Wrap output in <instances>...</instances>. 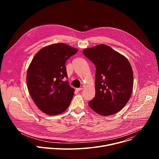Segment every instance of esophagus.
Listing matches in <instances>:
<instances>
[{
    "instance_id": "obj_1",
    "label": "esophagus",
    "mask_w": 159,
    "mask_h": 159,
    "mask_svg": "<svg viewBox=\"0 0 159 159\" xmlns=\"http://www.w3.org/2000/svg\"><path fill=\"white\" fill-rule=\"evenodd\" d=\"M82 89H83L82 87H79V88H77V89H76V90H77V91H80V90H82Z\"/></svg>"
}]
</instances>
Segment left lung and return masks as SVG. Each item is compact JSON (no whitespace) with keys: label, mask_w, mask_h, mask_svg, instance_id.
Masks as SVG:
<instances>
[{"label":"left lung","mask_w":159,"mask_h":159,"mask_svg":"<svg viewBox=\"0 0 159 159\" xmlns=\"http://www.w3.org/2000/svg\"><path fill=\"white\" fill-rule=\"evenodd\" d=\"M96 66V95L89 102L98 114L109 116L121 110L133 87L132 68L128 59L106 44L83 50Z\"/></svg>","instance_id":"obj_1"}]
</instances>
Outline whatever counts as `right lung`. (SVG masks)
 Segmentation results:
<instances>
[{
	"label": "right lung",
	"mask_w": 159,
	"mask_h": 159,
	"mask_svg": "<svg viewBox=\"0 0 159 159\" xmlns=\"http://www.w3.org/2000/svg\"><path fill=\"white\" fill-rule=\"evenodd\" d=\"M78 50L65 43L41 49L33 58L27 72V85L36 106L48 115H57L69 106L74 94L68 81L65 63Z\"/></svg>",
	"instance_id": "right-lung-1"
}]
</instances>
